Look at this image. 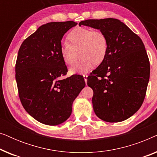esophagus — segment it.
I'll list each match as a JSON object with an SVG mask.
<instances>
[{"instance_id":"esophagus-1","label":"esophagus","mask_w":157,"mask_h":157,"mask_svg":"<svg viewBox=\"0 0 157 157\" xmlns=\"http://www.w3.org/2000/svg\"><path fill=\"white\" fill-rule=\"evenodd\" d=\"M83 78H84V81H85L86 83V82H87V77H88V75H86V74H83Z\"/></svg>"}]
</instances>
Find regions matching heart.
I'll list each match as a JSON object with an SVG mask.
<instances>
[{
    "instance_id": "heart-1",
    "label": "heart",
    "mask_w": 157,
    "mask_h": 157,
    "mask_svg": "<svg viewBox=\"0 0 157 157\" xmlns=\"http://www.w3.org/2000/svg\"><path fill=\"white\" fill-rule=\"evenodd\" d=\"M68 42L62 43L61 54L63 61L68 66H73L77 59V52L81 49L82 59L71 68V74H84L93 68L95 64L104 61L108 53L109 42L106 35L100 31L90 29L76 28L68 34Z\"/></svg>"
}]
</instances>
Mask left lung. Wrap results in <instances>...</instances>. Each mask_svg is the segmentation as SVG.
Returning a JSON list of instances; mask_svg holds the SVG:
<instances>
[{
  "label": "left lung",
  "mask_w": 157,
  "mask_h": 157,
  "mask_svg": "<svg viewBox=\"0 0 157 157\" xmlns=\"http://www.w3.org/2000/svg\"><path fill=\"white\" fill-rule=\"evenodd\" d=\"M81 25L98 29L107 37L106 59L88 77L94 91V111L103 121L120 122L140 109L149 80L150 64L139 36L116 18L89 19Z\"/></svg>",
  "instance_id": "8db88e82"
}]
</instances>
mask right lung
<instances>
[{
	"mask_svg": "<svg viewBox=\"0 0 157 157\" xmlns=\"http://www.w3.org/2000/svg\"><path fill=\"white\" fill-rule=\"evenodd\" d=\"M77 23L51 22L40 26L22 43L16 63L19 98L25 110L40 123L56 126L71 114L72 104L85 87L81 75L67 73L61 54L64 34Z\"/></svg>",
	"mask_w": 157,
	"mask_h": 157,
	"instance_id": "obj_1",
	"label": "right lung"
}]
</instances>
